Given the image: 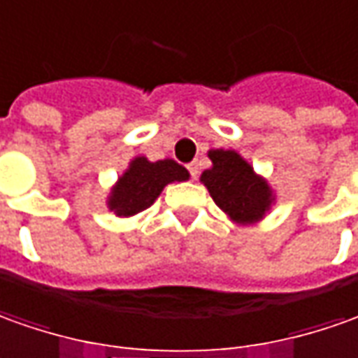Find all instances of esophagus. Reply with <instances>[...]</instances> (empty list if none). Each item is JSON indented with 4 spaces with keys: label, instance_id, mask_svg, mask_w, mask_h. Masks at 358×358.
Returning <instances> with one entry per match:
<instances>
[{
    "label": "esophagus",
    "instance_id": "esophagus-1",
    "mask_svg": "<svg viewBox=\"0 0 358 358\" xmlns=\"http://www.w3.org/2000/svg\"><path fill=\"white\" fill-rule=\"evenodd\" d=\"M188 172L192 178H198V164H196V162L188 164Z\"/></svg>",
    "mask_w": 358,
    "mask_h": 358
}]
</instances>
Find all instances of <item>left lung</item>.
<instances>
[{"mask_svg": "<svg viewBox=\"0 0 358 358\" xmlns=\"http://www.w3.org/2000/svg\"><path fill=\"white\" fill-rule=\"evenodd\" d=\"M208 157L213 166L203 170L199 180L210 189L217 208L243 225L262 220L274 199L271 186L257 176L249 162L235 150L215 148Z\"/></svg>", "mask_w": 358, "mask_h": 358, "instance_id": "1", "label": "left lung"}]
</instances>
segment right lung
Listing matches in <instances>:
<instances>
[{
    "mask_svg": "<svg viewBox=\"0 0 358 358\" xmlns=\"http://www.w3.org/2000/svg\"><path fill=\"white\" fill-rule=\"evenodd\" d=\"M189 174L176 160L150 162L145 157L131 160L125 174L117 180L108 199L109 210L119 217H131L155 203L160 192L170 182H184Z\"/></svg>",
    "mask_w": 358,
    "mask_h": 358,
    "instance_id": "obj_1",
    "label": "right lung"
}]
</instances>
